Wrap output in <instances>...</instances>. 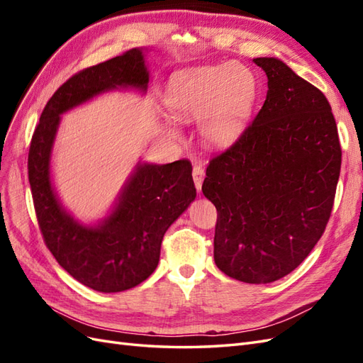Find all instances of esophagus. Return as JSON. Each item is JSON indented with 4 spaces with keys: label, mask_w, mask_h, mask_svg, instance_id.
<instances>
[{
    "label": "esophagus",
    "mask_w": 363,
    "mask_h": 363,
    "mask_svg": "<svg viewBox=\"0 0 363 363\" xmlns=\"http://www.w3.org/2000/svg\"><path fill=\"white\" fill-rule=\"evenodd\" d=\"M192 177H194V183H195V188L196 191H201V186H203V180H204V168L201 164H195L194 171H192Z\"/></svg>",
    "instance_id": "34e87169"
}]
</instances>
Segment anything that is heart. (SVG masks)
<instances>
[{"mask_svg":"<svg viewBox=\"0 0 363 363\" xmlns=\"http://www.w3.org/2000/svg\"><path fill=\"white\" fill-rule=\"evenodd\" d=\"M257 98V80L240 63L215 65L175 75L163 96L169 116L180 124L199 119V133L206 145L224 148L242 135ZM164 135L179 139V131L163 127Z\"/></svg>","mask_w":363,"mask_h":363,"instance_id":"1","label":"heart"}]
</instances>
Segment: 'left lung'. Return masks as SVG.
<instances>
[{
	"label": "left lung",
	"instance_id": "1",
	"mask_svg": "<svg viewBox=\"0 0 363 363\" xmlns=\"http://www.w3.org/2000/svg\"><path fill=\"white\" fill-rule=\"evenodd\" d=\"M252 62L268 77L267 100L235 144L208 163L201 191L218 211L216 267L260 284L288 276L323 236L342 151L318 87L276 57Z\"/></svg>",
	"mask_w": 363,
	"mask_h": 363
}]
</instances>
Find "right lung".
<instances>
[{
    "label": "right lung",
    "mask_w": 363,
    "mask_h": 363,
    "mask_svg": "<svg viewBox=\"0 0 363 363\" xmlns=\"http://www.w3.org/2000/svg\"><path fill=\"white\" fill-rule=\"evenodd\" d=\"M144 50L133 48L65 82L50 98L33 133L28 180L43 240L59 265L84 286L123 292L157 268L162 239L195 200L189 160L138 163L104 219L86 225L67 212L51 183V152L60 115L115 89L147 92Z\"/></svg>",
    "instance_id": "obj_1"
}]
</instances>
